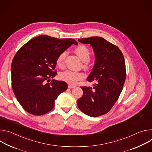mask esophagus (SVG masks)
<instances>
[{"mask_svg":"<svg viewBox=\"0 0 152 152\" xmlns=\"http://www.w3.org/2000/svg\"><path fill=\"white\" fill-rule=\"evenodd\" d=\"M75 86L72 85H68V88H69V89H72V88H75Z\"/></svg>","mask_w":152,"mask_h":152,"instance_id":"esophagus-1","label":"esophagus"}]
</instances>
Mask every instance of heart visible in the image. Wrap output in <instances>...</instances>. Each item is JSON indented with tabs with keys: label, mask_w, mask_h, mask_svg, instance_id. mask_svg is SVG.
<instances>
[{
	"label": "heart",
	"mask_w": 152,
	"mask_h": 152,
	"mask_svg": "<svg viewBox=\"0 0 152 152\" xmlns=\"http://www.w3.org/2000/svg\"><path fill=\"white\" fill-rule=\"evenodd\" d=\"M75 53L78 57L84 61V66L88 67L89 64V58L90 57L91 52L89 49L83 45H80L74 49ZM66 56V52L61 53L57 57L56 63L59 67H62L64 63V59ZM84 78V74L81 72H77L71 70H67L62 72L60 74V78L71 85H75L78 81Z\"/></svg>",
	"instance_id": "obj_1"
}]
</instances>
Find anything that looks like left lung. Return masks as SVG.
<instances>
[{"instance_id": "left-lung-1", "label": "left lung", "mask_w": 152, "mask_h": 152, "mask_svg": "<svg viewBox=\"0 0 152 152\" xmlns=\"http://www.w3.org/2000/svg\"><path fill=\"white\" fill-rule=\"evenodd\" d=\"M90 44L95 56L93 69L87 78L93 88L82 86L83 94L77 101L79 109L97 117L107 113L118 99L126 77L124 56L119 48L100 37L78 39Z\"/></svg>"}]
</instances>
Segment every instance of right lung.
<instances>
[{"mask_svg":"<svg viewBox=\"0 0 152 152\" xmlns=\"http://www.w3.org/2000/svg\"><path fill=\"white\" fill-rule=\"evenodd\" d=\"M77 42L41 35L29 40L17 52L11 63L13 92L22 107L34 115L46 114L53 109L57 96L67 89L65 81L50 78L58 56Z\"/></svg>","mask_w":152,"mask_h":152,"instance_id":"right-lung-1","label":"right lung"}]
</instances>
